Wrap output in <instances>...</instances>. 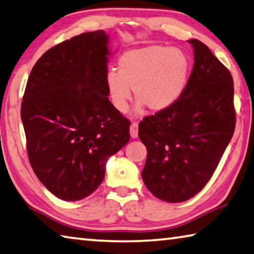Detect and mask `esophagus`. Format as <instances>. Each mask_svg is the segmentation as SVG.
I'll use <instances>...</instances> for the list:
<instances>
[{"mask_svg":"<svg viewBox=\"0 0 254 254\" xmlns=\"http://www.w3.org/2000/svg\"><path fill=\"white\" fill-rule=\"evenodd\" d=\"M130 134L132 139H136L139 135V127H137V123L133 122L130 127Z\"/></svg>","mask_w":254,"mask_h":254,"instance_id":"obj_1","label":"esophagus"}]
</instances>
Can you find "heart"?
<instances>
[{
    "label": "heart",
    "mask_w": 254,
    "mask_h": 254,
    "mask_svg": "<svg viewBox=\"0 0 254 254\" xmlns=\"http://www.w3.org/2000/svg\"><path fill=\"white\" fill-rule=\"evenodd\" d=\"M190 61L182 50L165 45H146L128 50L120 57L118 71L110 70L105 85L113 107L126 113L134 91L139 101L153 112L164 111L177 102L186 89Z\"/></svg>",
    "instance_id": "obj_1"
}]
</instances>
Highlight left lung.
Masks as SVG:
<instances>
[{
    "mask_svg": "<svg viewBox=\"0 0 254 254\" xmlns=\"http://www.w3.org/2000/svg\"><path fill=\"white\" fill-rule=\"evenodd\" d=\"M188 42L194 50V65L182 95L139 124L147 150L143 182L170 203L191 199L204 188L236 127L231 73L204 43Z\"/></svg>",
    "mask_w": 254,
    "mask_h": 254,
    "instance_id": "8db88e82",
    "label": "left lung"
}]
</instances>
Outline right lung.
<instances>
[{
    "instance_id": "right-lung-1",
    "label": "right lung",
    "mask_w": 254,
    "mask_h": 254,
    "mask_svg": "<svg viewBox=\"0 0 254 254\" xmlns=\"http://www.w3.org/2000/svg\"><path fill=\"white\" fill-rule=\"evenodd\" d=\"M108 34L86 32L48 50L26 83L21 119L31 167L55 196L79 201L102 183L130 121L108 98Z\"/></svg>"
}]
</instances>
